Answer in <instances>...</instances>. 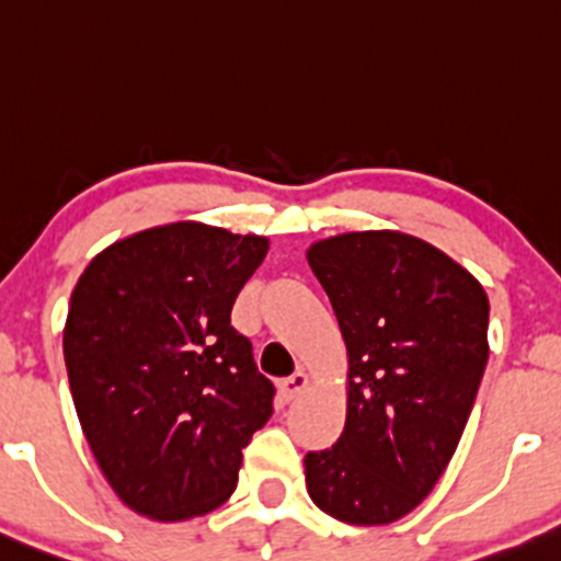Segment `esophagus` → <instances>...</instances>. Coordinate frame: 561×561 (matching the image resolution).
<instances>
[{"label": "esophagus", "mask_w": 561, "mask_h": 561, "mask_svg": "<svg viewBox=\"0 0 561 561\" xmlns=\"http://www.w3.org/2000/svg\"><path fill=\"white\" fill-rule=\"evenodd\" d=\"M308 383H310L308 374H302V370H295V374L289 376V379H285V381L279 383V394L285 397V400H295V397H298L300 391L308 389Z\"/></svg>", "instance_id": "esophagus-1"}]
</instances>
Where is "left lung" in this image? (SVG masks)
I'll use <instances>...</instances> for the list:
<instances>
[{"label":"left lung","instance_id":"left-lung-1","mask_svg":"<svg viewBox=\"0 0 561 561\" xmlns=\"http://www.w3.org/2000/svg\"><path fill=\"white\" fill-rule=\"evenodd\" d=\"M347 345V421L308 451L319 510L389 525L431 494L455 455L489 360V298L468 268L394 229L308 248Z\"/></svg>","mask_w":561,"mask_h":561}]
</instances>
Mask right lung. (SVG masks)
Here are the masks:
<instances>
[{"mask_svg":"<svg viewBox=\"0 0 561 561\" xmlns=\"http://www.w3.org/2000/svg\"><path fill=\"white\" fill-rule=\"evenodd\" d=\"M268 240L201 221L144 229L80 274L65 366L101 473L138 515L180 523L225 504L242 447L274 413L229 323Z\"/></svg>","mask_w":561,"mask_h":561,"instance_id":"right-lung-1","label":"right lung"}]
</instances>
